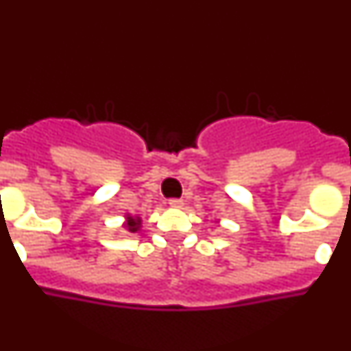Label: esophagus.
I'll return each mask as SVG.
<instances>
[{
  "label": "esophagus",
  "instance_id": "esophagus-1",
  "mask_svg": "<svg viewBox=\"0 0 351 351\" xmlns=\"http://www.w3.org/2000/svg\"><path fill=\"white\" fill-rule=\"evenodd\" d=\"M169 206L170 207H176V209H181V207L184 206V202H182L181 198H170Z\"/></svg>",
  "mask_w": 351,
  "mask_h": 351
}]
</instances>
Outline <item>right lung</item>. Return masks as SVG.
I'll use <instances>...</instances> for the list:
<instances>
[{"instance_id":"right-lung-1","label":"right lung","mask_w":351,"mask_h":351,"mask_svg":"<svg viewBox=\"0 0 351 351\" xmlns=\"http://www.w3.org/2000/svg\"><path fill=\"white\" fill-rule=\"evenodd\" d=\"M141 225H142V219L138 218V216H126V228H128V232H132V234H135V232L141 230Z\"/></svg>"}]
</instances>
